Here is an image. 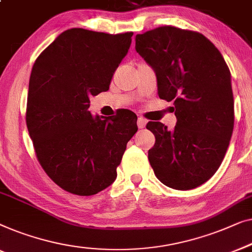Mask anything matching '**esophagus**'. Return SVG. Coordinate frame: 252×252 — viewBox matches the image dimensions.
<instances>
[{"label": "esophagus", "instance_id": "esophagus-1", "mask_svg": "<svg viewBox=\"0 0 252 252\" xmlns=\"http://www.w3.org/2000/svg\"><path fill=\"white\" fill-rule=\"evenodd\" d=\"M146 123H147V121L145 119H143V118H138V121H137V125H138V127H139V129H144L145 126H146Z\"/></svg>", "mask_w": 252, "mask_h": 252}]
</instances>
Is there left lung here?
<instances>
[{"instance_id": "8db88e82", "label": "left lung", "mask_w": 252, "mask_h": 252, "mask_svg": "<svg viewBox=\"0 0 252 252\" xmlns=\"http://www.w3.org/2000/svg\"><path fill=\"white\" fill-rule=\"evenodd\" d=\"M136 51L153 67L161 99L173 101L177 123L148 122L155 136L148 160L175 189H193L220 166L234 127L231 72L217 48L197 32L162 26L136 35Z\"/></svg>"}]
</instances>
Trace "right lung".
<instances>
[{"mask_svg":"<svg viewBox=\"0 0 252 252\" xmlns=\"http://www.w3.org/2000/svg\"><path fill=\"white\" fill-rule=\"evenodd\" d=\"M132 35L70 28L35 60L27 129L41 166L66 192L90 196L112 185L137 132V115L129 109L108 118L89 112L91 95L109 89Z\"/></svg>","mask_w":252,"mask_h":252,"instance_id":"1","label":"right lung"}]
</instances>
